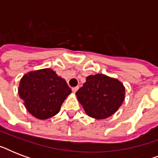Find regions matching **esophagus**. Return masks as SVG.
<instances>
[{
	"instance_id": "esophagus-1",
	"label": "esophagus",
	"mask_w": 158,
	"mask_h": 158,
	"mask_svg": "<svg viewBox=\"0 0 158 158\" xmlns=\"http://www.w3.org/2000/svg\"><path fill=\"white\" fill-rule=\"evenodd\" d=\"M78 89H79V87H74V88H72V91H73V93H76L78 91Z\"/></svg>"
}]
</instances>
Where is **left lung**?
<instances>
[{
	"mask_svg": "<svg viewBox=\"0 0 158 158\" xmlns=\"http://www.w3.org/2000/svg\"><path fill=\"white\" fill-rule=\"evenodd\" d=\"M78 101L89 116L103 120L115 114L125 98V88L117 79L103 74L89 75L76 92Z\"/></svg>",
	"mask_w": 158,
	"mask_h": 158,
	"instance_id": "8db88e82",
	"label": "left lung"
}]
</instances>
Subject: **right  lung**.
Returning a JSON list of instances; mask_svg holds the SVG:
<instances>
[{
  "label": "right lung",
  "mask_w": 158,
  "mask_h": 158,
  "mask_svg": "<svg viewBox=\"0 0 158 158\" xmlns=\"http://www.w3.org/2000/svg\"><path fill=\"white\" fill-rule=\"evenodd\" d=\"M18 92L28 112L39 120H46L59 112L71 89L53 69L46 68L24 74Z\"/></svg>",
  "instance_id": "1"
}]
</instances>
